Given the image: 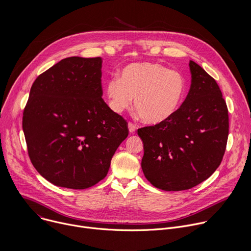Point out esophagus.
Returning <instances> with one entry per match:
<instances>
[{"instance_id": "esophagus-1", "label": "esophagus", "mask_w": 251, "mask_h": 251, "mask_svg": "<svg viewBox=\"0 0 251 251\" xmlns=\"http://www.w3.org/2000/svg\"><path fill=\"white\" fill-rule=\"evenodd\" d=\"M128 129H129V132H130V133H134V132L136 131V125L133 124V123H131V122H129V123H128Z\"/></svg>"}]
</instances>
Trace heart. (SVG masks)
<instances>
[{"label":"heart","instance_id":"1","mask_svg":"<svg viewBox=\"0 0 251 251\" xmlns=\"http://www.w3.org/2000/svg\"><path fill=\"white\" fill-rule=\"evenodd\" d=\"M185 79L176 70L155 62H134L126 65L120 76L106 85L108 105L115 113L135 109L147 124L158 125L170 120L180 109L185 95Z\"/></svg>","mask_w":251,"mask_h":251}]
</instances>
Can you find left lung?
<instances>
[{
  "label": "left lung",
  "mask_w": 251,
  "mask_h": 251,
  "mask_svg": "<svg viewBox=\"0 0 251 251\" xmlns=\"http://www.w3.org/2000/svg\"><path fill=\"white\" fill-rule=\"evenodd\" d=\"M191 88L167 122L138 129L144 145L141 167L156 188L189 190L209 177L222 163L228 136V111L210 75L190 60Z\"/></svg>",
  "instance_id": "1"
}]
</instances>
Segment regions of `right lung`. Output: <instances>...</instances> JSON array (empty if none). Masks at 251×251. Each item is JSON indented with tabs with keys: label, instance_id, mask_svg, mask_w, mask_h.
Instances as JSON below:
<instances>
[{
	"label": "right lung",
	"instance_id": "obj_1",
	"mask_svg": "<svg viewBox=\"0 0 251 251\" xmlns=\"http://www.w3.org/2000/svg\"><path fill=\"white\" fill-rule=\"evenodd\" d=\"M101 57L64 58L31 85L23 116L29 159L54 186L83 190L106 176L128 136L102 99Z\"/></svg>",
	"mask_w": 251,
	"mask_h": 251
}]
</instances>
